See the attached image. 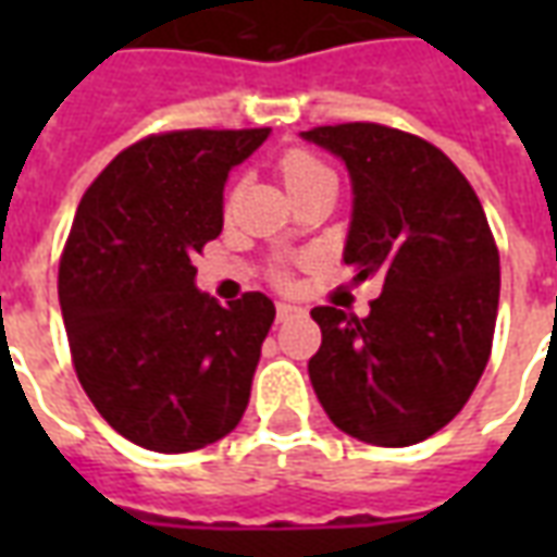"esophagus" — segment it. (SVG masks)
Returning a JSON list of instances; mask_svg holds the SVG:
<instances>
[{
	"mask_svg": "<svg viewBox=\"0 0 557 557\" xmlns=\"http://www.w3.org/2000/svg\"><path fill=\"white\" fill-rule=\"evenodd\" d=\"M307 310L304 307H298V304H289V301H277V319L280 322H289V319H298V315H304Z\"/></svg>",
	"mask_w": 557,
	"mask_h": 557,
	"instance_id": "obj_1",
	"label": "esophagus"
}]
</instances>
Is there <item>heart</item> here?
I'll use <instances>...</instances> for the list:
<instances>
[{
  "instance_id": "heart-1",
  "label": "heart",
  "mask_w": 557,
  "mask_h": 557,
  "mask_svg": "<svg viewBox=\"0 0 557 557\" xmlns=\"http://www.w3.org/2000/svg\"><path fill=\"white\" fill-rule=\"evenodd\" d=\"M325 166L313 160L310 154H289V158L283 160V178L289 184V190H295L298 184L310 182V178H319V175H325ZM230 206H232V196H230Z\"/></svg>"
}]
</instances>
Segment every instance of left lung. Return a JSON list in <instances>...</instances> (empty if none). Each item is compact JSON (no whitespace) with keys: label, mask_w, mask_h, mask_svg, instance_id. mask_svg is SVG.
Segmentation results:
<instances>
[{"label":"left lung","mask_w":557,"mask_h":557,"mask_svg":"<svg viewBox=\"0 0 557 557\" xmlns=\"http://www.w3.org/2000/svg\"><path fill=\"white\" fill-rule=\"evenodd\" d=\"M301 139L349 170L343 262L382 295L358 319L313 307L322 346L307 370L331 423L379 447H409L459 414L486 370L498 315V250L478 194L426 139L367 122Z\"/></svg>","instance_id":"obj_1"}]
</instances>
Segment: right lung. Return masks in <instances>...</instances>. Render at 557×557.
I'll return each mask as SVG.
<instances>
[{
    "label": "right lung",
    "instance_id": "1",
    "mask_svg": "<svg viewBox=\"0 0 557 557\" xmlns=\"http://www.w3.org/2000/svg\"><path fill=\"white\" fill-rule=\"evenodd\" d=\"M172 131L125 148L95 178L59 262L77 379L127 442L187 454L238 426L274 301L220 307L196 289L194 253L223 230V187L268 139Z\"/></svg>",
    "mask_w": 557,
    "mask_h": 557
}]
</instances>
